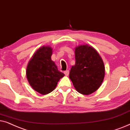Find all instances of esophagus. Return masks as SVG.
<instances>
[{"label": "esophagus", "instance_id": "34e87169", "mask_svg": "<svg viewBox=\"0 0 130 130\" xmlns=\"http://www.w3.org/2000/svg\"><path fill=\"white\" fill-rule=\"evenodd\" d=\"M63 73L65 74V75L66 76H68L69 75V73H70V71H69V70H67L65 71H64Z\"/></svg>", "mask_w": 130, "mask_h": 130}]
</instances>
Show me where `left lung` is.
I'll list each match as a JSON object with an SVG mask.
<instances>
[{"label":"left lung","instance_id":"8db88e82","mask_svg":"<svg viewBox=\"0 0 130 130\" xmlns=\"http://www.w3.org/2000/svg\"><path fill=\"white\" fill-rule=\"evenodd\" d=\"M75 64L70 72V78L78 92L89 95L96 91L105 77L102 59L94 48L80 45L75 50Z\"/></svg>","mask_w":130,"mask_h":130}]
</instances>
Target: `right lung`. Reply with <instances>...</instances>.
Wrapping results in <instances>:
<instances>
[{
    "label": "right lung",
    "instance_id": "obj_1",
    "mask_svg": "<svg viewBox=\"0 0 130 130\" xmlns=\"http://www.w3.org/2000/svg\"><path fill=\"white\" fill-rule=\"evenodd\" d=\"M52 49L50 46H43L34 53L27 67L26 75L29 84L41 94L52 92L65 75L52 60Z\"/></svg>",
    "mask_w": 130,
    "mask_h": 130
}]
</instances>
